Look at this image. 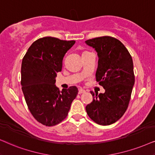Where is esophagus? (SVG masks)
Returning a JSON list of instances; mask_svg holds the SVG:
<instances>
[{"mask_svg": "<svg viewBox=\"0 0 155 155\" xmlns=\"http://www.w3.org/2000/svg\"><path fill=\"white\" fill-rule=\"evenodd\" d=\"M86 91L84 89H79V94H83V93H84V92H85Z\"/></svg>", "mask_w": 155, "mask_h": 155, "instance_id": "obj_1", "label": "esophagus"}]
</instances>
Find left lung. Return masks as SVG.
<instances>
[{
	"instance_id": "8db88e82",
	"label": "left lung",
	"mask_w": 155,
	"mask_h": 155,
	"mask_svg": "<svg viewBox=\"0 0 155 155\" xmlns=\"http://www.w3.org/2000/svg\"><path fill=\"white\" fill-rule=\"evenodd\" d=\"M85 43L97 53L96 80L105 89L99 94L91 92L93 101L87 105L86 111L97 124L110 125L128 107L134 84L132 58L124 44L113 37H98Z\"/></svg>"
}]
</instances>
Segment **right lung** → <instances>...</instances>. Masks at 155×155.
Listing matches in <instances>:
<instances>
[{"label":"right lung","instance_id":"obj_1","mask_svg":"<svg viewBox=\"0 0 155 155\" xmlns=\"http://www.w3.org/2000/svg\"><path fill=\"white\" fill-rule=\"evenodd\" d=\"M75 42L44 37L31 44L23 58L21 84L25 102L34 118L46 126L59 124L67 117L79 92L70 87L61 93L55 85L64 56Z\"/></svg>","mask_w":155,"mask_h":155}]
</instances>
